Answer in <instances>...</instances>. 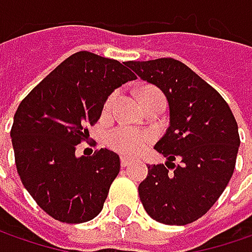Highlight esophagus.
Here are the masks:
<instances>
[{
    "label": "esophagus",
    "mask_w": 252,
    "mask_h": 252,
    "mask_svg": "<svg viewBox=\"0 0 252 252\" xmlns=\"http://www.w3.org/2000/svg\"><path fill=\"white\" fill-rule=\"evenodd\" d=\"M131 158H129V157H125V156H122L121 157V164L122 167H127L129 164H131Z\"/></svg>",
    "instance_id": "34e87169"
}]
</instances>
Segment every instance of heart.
<instances>
[{
	"label": "heart",
	"mask_w": 252,
	"mask_h": 252,
	"mask_svg": "<svg viewBox=\"0 0 252 252\" xmlns=\"http://www.w3.org/2000/svg\"><path fill=\"white\" fill-rule=\"evenodd\" d=\"M151 90H154V88H147L143 92L151 91ZM115 96L116 95L112 94L105 102L106 111L112 106V103L115 101ZM150 134L147 131H143L140 129H136V127H129V126H119L109 133L108 143L113 150L121 153L123 156H134V154H139L140 151L147 147V144L150 143Z\"/></svg>",
	"instance_id": "1"
}]
</instances>
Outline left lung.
Masks as SVG:
<instances>
[{
  "instance_id": "8db88e82",
  "label": "left lung",
  "mask_w": 252,
  "mask_h": 252,
  "mask_svg": "<svg viewBox=\"0 0 252 252\" xmlns=\"http://www.w3.org/2000/svg\"><path fill=\"white\" fill-rule=\"evenodd\" d=\"M127 65L160 88L169 106L168 129L154 146L167 161L147 167L139 185L141 203L156 221L185 226L202 218L227 187L240 147L237 122L221 95L178 60Z\"/></svg>"
}]
</instances>
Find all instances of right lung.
<instances>
[{
  "label": "right lung",
  "instance_id": "1",
  "mask_svg": "<svg viewBox=\"0 0 252 252\" xmlns=\"http://www.w3.org/2000/svg\"><path fill=\"white\" fill-rule=\"evenodd\" d=\"M119 63L78 52L57 65L19 103L11 139L21 181L36 203L63 223H84L99 215L121 169L116 153L75 154L116 88L136 80Z\"/></svg>",
  "mask_w": 252,
  "mask_h": 252
}]
</instances>
